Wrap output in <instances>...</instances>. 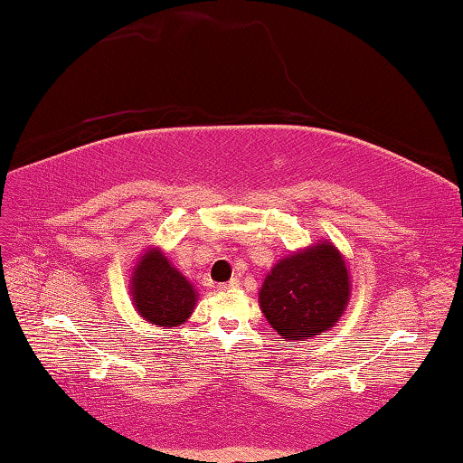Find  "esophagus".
Returning a JSON list of instances; mask_svg holds the SVG:
<instances>
[{"instance_id": "obj_1", "label": "esophagus", "mask_w": 463, "mask_h": 463, "mask_svg": "<svg viewBox=\"0 0 463 463\" xmlns=\"http://www.w3.org/2000/svg\"><path fill=\"white\" fill-rule=\"evenodd\" d=\"M238 285H240V282H238L236 279H232L230 282H222V285H219L217 288H219V290H227V288H236Z\"/></svg>"}]
</instances>
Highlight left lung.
Segmentation results:
<instances>
[{"instance_id": "8db88e82", "label": "left lung", "mask_w": 463, "mask_h": 463, "mask_svg": "<svg viewBox=\"0 0 463 463\" xmlns=\"http://www.w3.org/2000/svg\"><path fill=\"white\" fill-rule=\"evenodd\" d=\"M350 297L342 254L319 244L274 266L260 288L264 317L282 339H309L334 327Z\"/></svg>"}]
</instances>
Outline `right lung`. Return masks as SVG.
I'll return each mask as SVG.
<instances>
[{
    "instance_id": "right-lung-1",
    "label": "right lung",
    "mask_w": 463,
    "mask_h": 463,
    "mask_svg": "<svg viewBox=\"0 0 463 463\" xmlns=\"http://www.w3.org/2000/svg\"><path fill=\"white\" fill-rule=\"evenodd\" d=\"M132 295L137 313L160 327L181 326L197 301L189 280L173 269L158 250L146 252L137 262L132 277Z\"/></svg>"
}]
</instances>
